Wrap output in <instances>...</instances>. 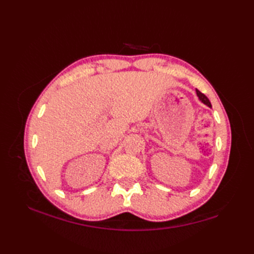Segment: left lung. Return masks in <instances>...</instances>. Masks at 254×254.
<instances>
[{
  "mask_svg": "<svg viewBox=\"0 0 254 254\" xmlns=\"http://www.w3.org/2000/svg\"><path fill=\"white\" fill-rule=\"evenodd\" d=\"M196 95H197V97H198V99H199V100H201V101L203 102V104H205V105H207L208 107H212V105H210V101L208 100V98H207V97H206V96H205L204 94H202V93H201V91H199V90H197V89H196Z\"/></svg>",
  "mask_w": 254,
  "mask_h": 254,
  "instance_id": "obj_1",
  "label": "left lung"
}]
</instances>
